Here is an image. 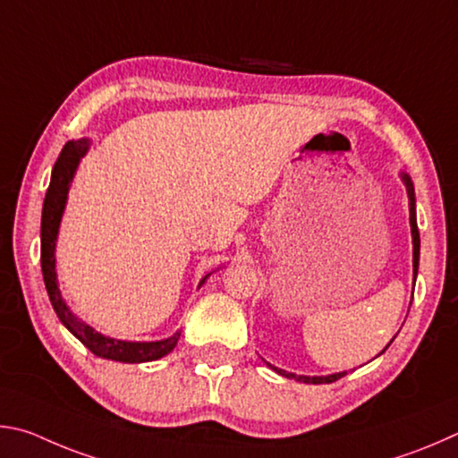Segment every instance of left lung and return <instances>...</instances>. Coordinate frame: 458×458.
<instances>
[{
  "mask_svg": "<svg viewBox=\"0 0 458 458\" xmlns=\"http://www.w3.org/2000/svg\"><path fill=\"white\" fill-rule=\"evenodd\" d=\"M403 179L406 182V189H408V197H411V229H412V245H414V279H416V271H419V258H420V235H419V225H416V213H414V189H412V182H411V176L408 174H403ZM271 366V364H269ZM271 370H276L277 374L285 376V378H295L300 380L303 384H330V382H335L340 380L344 374L346 372H340V374H332V376H295V374H290L285 370H279V368H274L271 366Z\"/></svg>",
  "mask_w": 458,
  "mask_h": 458,
  "instance_id": "1",
  "label": "left lung"
}]
</instances>
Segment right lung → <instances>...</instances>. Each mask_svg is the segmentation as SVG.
Returning <instances> with one entry per match:
<instances>
[{"label":"right lung","instance_id":"1","mask_svg":"<svg viewBox=\"0 0 458 458\" xmlns=\"http://www.w3.org/2000/svg\"><path fill=\"white\" fill-rule=\"evenodd\" d=\"M88 144H90V140L86 139L68 140L64 144L60 157L54 165L50 187H47V192H46L44 208H42V255H39L46 290H47V295H50L54 311L58 314L60 322L66 326L68 330L92 352V354H96L98 358L116 360V362H126V364L152 362V360H158L166 356L168 352H173L176 342L181 338L179 332L171 335V338L160 340V342H123V340L106 338V335L92 330L90 326L80 322V319L72 314L70 308L64 303L62 293L58 290V282H55V269H54L55 267V259H54L55 237H58V227L64 213V205H66L72 176L76 173L80 158L86 155Z\"/></svg>","mask_w":458,"mask_h":458}]
</instances>
